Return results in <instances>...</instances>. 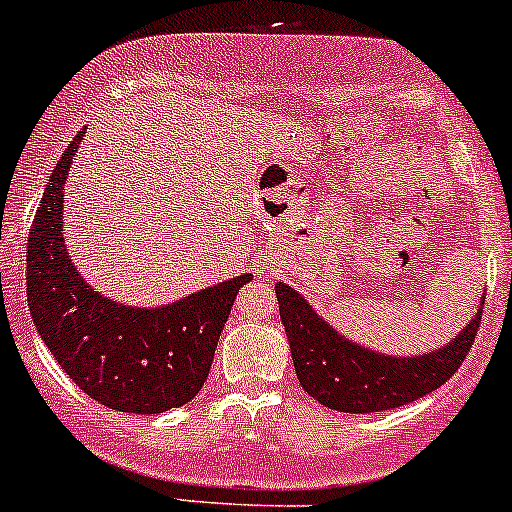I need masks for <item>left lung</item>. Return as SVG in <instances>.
Segmentation results:
<instances>
[{"instance_id": "left-lung-1", "label": "left lung", "mask_w": 512, "mask_h": 512, "mask_svg": "<svg viewBox=\"0 0 512 512\" xmlns=\"http://www.w3.org/2000/svg\"><path fill=\"white\" fill-rule=\"evenodd\" d=\"M276 297L297 380L319 404L342 413L397 409L442 387L468 357L484 309L482 295L475 316L451 342L397 357L345 338L288 283H276Z\"/></svg>"}]
</instances>
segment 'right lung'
Here are the masks:
<instances>
[{
	"mask_svg": "<svg viewBox=\"0 0 512 512\" xmlns=\"http://www.w3.org/2000/svg\"><path fill=\"white\" fill-rule=\"evenodd\" d=\"M70 141L44 189L28 236V304L58 366L89 397L125 413L184 406L208 380L236 293L252 274L163 307H132L84 281L63 238V191L84 137Z\"/></svg>",
	"mask_w": 512,
	"mask_h": 512,
	"instance_id": "1",
	"label": "right lung"
}]
</instances>
